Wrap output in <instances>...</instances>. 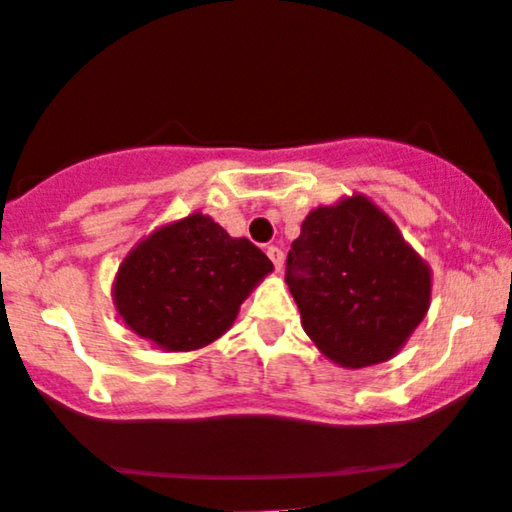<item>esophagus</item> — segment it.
I'll return each instance as SVG.
<instances>
[{"label": "esophagus", "instance_id": "esophagus-1", "mask_svg": "<svg viewBox=\"0 0 512 512\" xmlns=\"http://www.w3.org/2000/svg\"><path fill=\"white\" fill-rule=\"evenodd\" d=\"M267 257H269V260H272L274 269H277V272H282V267H284V252L279 250L277 245L267 247Z\"/></svg>", "mask_w": 512, "mask_h": 512}]
</instances>
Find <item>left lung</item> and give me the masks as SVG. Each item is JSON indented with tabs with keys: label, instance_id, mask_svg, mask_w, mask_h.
<instances>
[{
	"label": "left lung",
	"instance_id": "8db88e82",
	"mask_svg": "<svg viewBox=\"0 0 512 512\" xmlns=\"http://www.w3.org/2000/svg\"><path fill=\"white\" fill-rule=\"evenodd\" d=\"M301 325L330 362L372 367L398 355L430 308V265L372 199L318 206L286 257Z\"/></svg>",
	"mask_w": 512,
	"mask_h": 512
}]
</instances>
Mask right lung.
<instances>
[{
    "instance_id": "obj_1",
    "label": "right lung",
    "mask_w": 512,
    "mask_h": 512,
    "mask_svg": "<svg viewBox=\"0 0 512 512\" xmlns=\"http://www.w3.org/2000/svg\"><path fill=\"white\" fill-rule=\"evenodd\" d=\"M272 269L260 247L196 211L155 228L123 257L111 299L143 340L192 352L230 330L240 303Z\"/></svg>"
}]
</instances>
